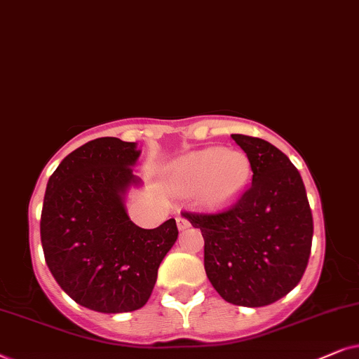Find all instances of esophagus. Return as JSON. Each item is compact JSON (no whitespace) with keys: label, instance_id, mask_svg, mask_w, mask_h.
<instances>
[{"label":"esophagus","instance_id":"1","mask_svg":"<svg viewBox=\"0 0 359 359\" xmlns=\"http://www.w3.org/2000/svg\"><path fill=\"white\" fill-rule=\"evenodd\" d=\"M175 222H177V228H179V229H185V228L190 226V222L185 217H177Z\"/></svg>","mask_w":359,"mask_h":359}]
</instances>
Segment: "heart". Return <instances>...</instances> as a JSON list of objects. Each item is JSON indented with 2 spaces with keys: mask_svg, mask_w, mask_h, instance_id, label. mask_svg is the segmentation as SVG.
Returning a JSON list of instances; mask_svg holds the SVG:
<instances>
[{
  "mask_svg": "<svg viewBox=\"0 0 359 359\" xmlns=\"http://www.w3.org/2000/svg\"><path fill=\"white\" fill-rule=\"evenodd\" d=\"M251 177V162L243 151L218 147L190 152L167 167L165 179L174 192H198L203 205L219 210L241 197Z\"/></svg>",
  "mask_w": 359,
  "mask_h": 359,
  "instance_id": "1",
  "label": "heart"
}]
</instances>
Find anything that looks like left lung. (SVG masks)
Wrapping results in <instances>:
<instances>
[{
	"mask_svg": "<svg viewBox=\"0 0 359 359\" xmlns=\"http://www.w3.org/2000/svg\"><path fill=\"white\" fill-rule=\"evenodd\" d=\"M250 157L251 187L219 213L182 212L205 240V272L233 305L264 307L302 279L313 219L297 167L259 137L231 135Z\"/></svg>",
	"mask_w": 359,
	"mask_h": 359,
	"instance_id": "1",
	"label": "left lung"
}]
</instances>
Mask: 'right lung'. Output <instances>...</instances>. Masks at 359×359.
I'll list each match as a JSON object with an SVG mask.
<instances>
[{"instance_id": "add662e5", "label": "right lung", "mask_w": 359, "mask_h": 359, "mask_svg": "<svg viewBox=\"0 0 359 359\" xmlns=\"http://www.w3.org/2000/svg\"><path fill=\"white\" fill-rule=\"evenodd\" d=\"M140 154L136 142L98 137L70 152L47 182L46 262L62 290L95 312L141 309L179 235L174 218L144 229L128 217L124 195L140 184L133 175Z\"/></svg>"}]
</instances>
